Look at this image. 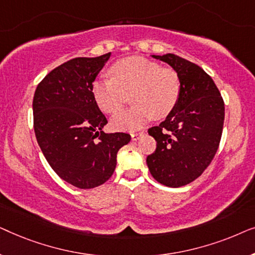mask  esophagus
<instances>
[{"instance_id":"34e87169","label":"esophagus","mask_w":255,"mask_h":255,"mask_svg":"<svg viewBox=\"0 0 255 255\" xmlns=\"http://www.w3.org/2000/svg\"><path fill=\"white\" fill-rule=\"evenodd\" d=\"M142 134V132H133V133H131V138L132 140H138L139 137Z\"/></svg>"}]
</instances>
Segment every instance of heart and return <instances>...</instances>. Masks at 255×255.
Here are the masks:
<instances>
[{
  "mask_svg": "<svg viewBox=\"0 0 255 255\" xmlns=\"http://www.w3.org/2000/svg\"><path fill=\"white\" fill-rule=\"evenodd\" d=\"M111 79L96 80L92 93L99 108L116 114L128 94L133 106L116 115L111 125L116 130L133 131L152 117L165 118L175 109L181 96V80L175 69L142 57H128L110 67Z\"/></svg>",
  "mask_w": 255,
  "mask_h": 255,
  "instance_id": "1",
  "label": "heart"
}]
</instances>
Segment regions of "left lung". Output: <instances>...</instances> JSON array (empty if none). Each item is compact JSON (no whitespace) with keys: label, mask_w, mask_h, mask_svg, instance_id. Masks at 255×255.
Instances as JSON below:
<instances>
[{"label":"left lung","mask_w":255,"mask_h":255,"mask_svg":"<svg viewBox=\"0 0 255 255\" xmlns=\"http://www.w3.org/2000/svg\"><path fill=\"white\" fill-rule=\"evenodd\" d=\"M152 57L177 72L181 96L166 120L148 128L156 148L146 162L158 182L182 187L201 176L217 152L224 124V101L214 80L200 66L172 53Z\"/></svg>","instance_id":"1"}]
</instances>
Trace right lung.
<instances>
[{
  "instance_id": "add662e5",
  "label": "right lung",
  "mask_w": 255,
  "mask_h": 255,
  "mask_svg": "<svg viewBox=\"0 0 255 255\" xmlns=\"http://www.w3.org/2000/svg\"><path fill=\"white\" fill-rule=\"evenodd\" d=\"M110 54L72 59L48 73L34 92L38 145L52 169L80 189L107 182L116 168L118 151L131 140L123 132L104 133L108 121L92 93Z\"/></svg>"
}]
</instances>
